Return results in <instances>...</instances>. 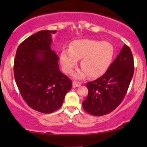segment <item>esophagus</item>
Returning a JSON list of instances; mask_svg holds the SVG:
<instances>
[{"label": "esophagus", "instance_id": "obj_1", "mask_svg": "<svg viewBox=\"0 0 147 147\" xmlns=\"http://www.w3.org/2000/svg\"><path fill=\"white\" fill-rule=\"evenodd\" d=\"M72 86H73V88L79 87V86H81V83H80V82H75V81H74V82H72Z\"/></svg>", "mask_w": 147, "mask_h": 147}]
</instances>
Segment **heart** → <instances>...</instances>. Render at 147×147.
<instances>
[{"label":"heart","instance_id":"heart-1","mask_svg":"<svg viewBox=\"0 0 147 147\" xmlns=\"http://www.w3.org/2000/svg\"><path fill=\"white\" fill-rule=\"evenodd\" d=\"M114 56V47L107 41L92 39L76 40L70 48L61 52L60 61L64 71L70 73L82 59V68L74 74L75 78L81 79L88 75L91 77L102 76L110 66Z\"/></svg>","mask_w":147,"mask_h":147}]
</instances>
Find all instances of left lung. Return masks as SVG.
<instances>
[{
	"label": "left lung",
	"instance_id": "left-lung-1",
	"mask_svg": "<svg viewBox=\"0 0 147 147\" xmlns=\"http://www.w3.org/2000/svg\"><path fill=\"white\" fill-rule=\"evenodd\" d=\"M134 72L131 49L126 44L102 77L88 82L87 98L84 109L92 115L102 116L112 112L125 97Z\"/></svg>",
	"mask_w": 147,
	"mask_h": 147
}]
</instances>
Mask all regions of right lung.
Here are the masks:
<instances>
[{"label": "right lung", "instance_id": "right-lung-1", "mask_svg": "<svg viewBox=\"0 0 147 147\" xmlns=\"http://www.w3.org/2000/svg\"><path fill=\"white\" fill-rule=\"evenodd\" d=\"M41 30L23 41L16 50L14 73L20 93L34 110L51 113L61 106L72 81L61 73L59 57L52 50V34Z\"/></svg>", "mask_w": 147, "mask_h": 147}]
</instances>
